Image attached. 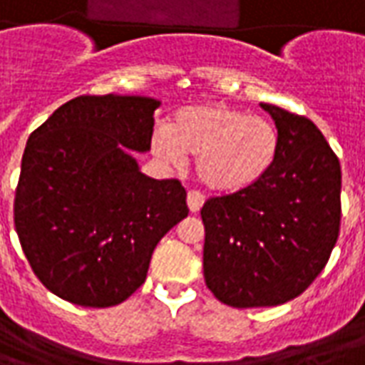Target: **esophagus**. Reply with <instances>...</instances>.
Listing matches in <instances>:
<instances>
[{"mask_svg": "<svg viewBox=\"0 0 365 365\" xmlns=\"http://www.w3.org/2000/svg\"><path fill=\"white\" fill-rule=\"evenodd\" d=\"M203 203H205L203 193H199V191H190L187 193V207H190L191 213H197L199 209L203 207Z\"/></svg>", "mask_w": 365, "mask_h": 365, "instance_id": "esophagus-1", "label": "esophagus"}]
</instances>
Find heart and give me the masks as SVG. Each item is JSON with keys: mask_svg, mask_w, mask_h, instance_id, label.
Wrapping results in <instances>:
<instances>
[{"mask_svg": "<svg viewBox=\"0 0 365 365\" xmlns=\"http://www.w3.org/2000/svg\"><path fill=\"white\" fill-rule=\"evenodd\" d=\"M152 152L170 166H182L185 156H195L203 185L230 193L250 187L272 170L279 152V130L266 117L230 105H187L172 115L168 127L154 133Z\"/></svg>", "mask_w": 365, "mask_h": 365, "instance_id": "b5f03b06", "label": "heart"}]
</instances>
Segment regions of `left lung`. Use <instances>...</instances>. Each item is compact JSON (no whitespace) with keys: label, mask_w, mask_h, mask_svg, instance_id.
<instances>
[{"label":"left lung","mask_w":365,"mask_h":365,"mask_svg":"<svg viewBox=\"0 0 365 365\" xmlns=\"http://www.w3.org/2000/svg\"><path fill=\"white\" fill-rule=\"evenodd\" d=\"M279 130L268 174L246 190L209 197L203 275L221 303L274 307L321 274L340 232L338 156L313 120L262 103Z\"/></svg>","instance_id":"left-lung-1"}]
</instances>
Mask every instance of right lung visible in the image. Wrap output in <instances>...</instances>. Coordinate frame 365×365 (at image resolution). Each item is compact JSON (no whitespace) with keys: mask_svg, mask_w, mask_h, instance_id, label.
<instances>
[{"mask_svg":"<svg viewBox=\"0 0 365 365\" xmlns=\"http://www.w3.org/2000/svg\"><path fill=\"white\" fill-rule=\"evenodd\" d=\"M156 99L80 96L31 133L15 190V230L44 287L74 305L123 303L146 279L160 238L187 217L180 180L138 172Z\"/></svg>","mask_w":365,"mask_h":365,"instance_id":"add662e5","label":"right lung"}]
</instances>
